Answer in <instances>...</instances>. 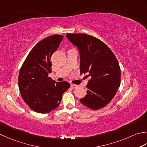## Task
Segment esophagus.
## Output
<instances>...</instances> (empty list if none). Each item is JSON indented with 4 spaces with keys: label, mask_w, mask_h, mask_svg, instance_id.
Segmentation results:
<instances>
[{
    "label": "esophagus",
    "mask_w": 147,
    "mask_h": 147,
    "mask_svg": "<svg viewBox=\"0 0 147 147\" xmlns=\"http://www.w3.org/2000/svg\"><path fill=\"white\" fill-rule=\"evenodd\" d=\"M71 87L72 88H75L77 87V85H74V84H71Z\"/></svg>",
    "instance_id": "obj_1"
}]
</instances>
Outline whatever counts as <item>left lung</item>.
<instances>
[{
  "instance_id": "1",
  "label": "left lung",
  "mask_w": 147,
  "mask_h": 147,
  "mask_svg": "<svg viewBox=\"0 0 147 147\" xmlns=\"http://www.w3.org/2000/svg\"><path fill=\"white\" fill-rule=\"evenodd\" d=\"M66 36L80 51V74L91 76L87 94L80 102L91 110L105 107L120 85V68L116 57L107 45L94 36L85 34Z\"/></svg>"
}]
</instances>
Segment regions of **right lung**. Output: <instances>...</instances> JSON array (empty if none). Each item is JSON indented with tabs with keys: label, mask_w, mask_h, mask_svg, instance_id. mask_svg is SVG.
<instances>
[{
	"label": "right lung",
	"mask_w": 147,
	"mask_h": 147,
	"mask_svg": "<svg viewBox=\"0 0 147 147\" xmlns=\"http://www.w3.org/2000/svg\"><path fill=\"white\" fill-rule=\"evenodd\" d=\"M63 38L55 34L41 40L32 49L20 69V94L26 104L37 113H47L56 109L62 94L70 87L67 82H56L48 77L51 72V55Z\"/></svg>",
	"instance_id": "obj_1"
}]
</instances>
